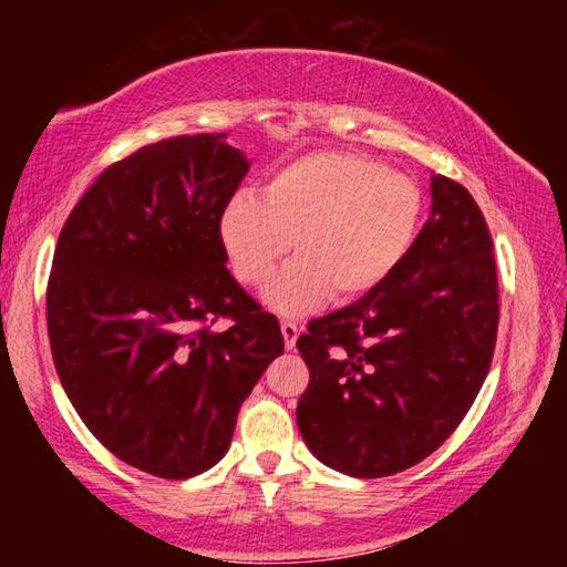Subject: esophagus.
Here are the masks:
<instances>
[{
	"label": "esophagus",
	"mask_w": 567,
	"mask_h": 567,
	"mask_svg": "<svg viewBox=\"0 0 567 567\" xmlns=\"http://www.w3.org/2000/svg\"><path fill=\"white\" fill-rule=\"evenodd\" d=\"M280 330H282V338H285V348L292 350L295 342H297V334H300V328H297V322L285 320V322L280 324Z\"/></svg>",
	"instance_id": "obj_1"
}]
</instances>
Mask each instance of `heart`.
Listing matches in <instances>:
<instances>
[{
    "label": "heart",
    "mask_w": 567,
    "mask_h": 567,
    "mask_svg": "<svg viewBox=\"0 0 567 567\" xmlns=\"http://www.w3.org/2000/svg\"><path fill=\"white\" fill-rule=\"evenodd\" d=\"M425 195L415 179L360 152H310L270 177L265 197L237 192L219 235L245 285L270 280L292 237L300 255L265 290L280 315H305L334 295L358 300L398 270L415 245Z\"/></svg>",
    "instance_id": "b5f03b06"
}]
</instances>
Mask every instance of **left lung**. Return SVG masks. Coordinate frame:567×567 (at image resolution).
<instances>
[{
    "label": "left lung",
    "mask_w": 567,
    "mask_h": 567,
    "mask_svg": "<svg viewBox=\"0 0 567 567\" xmlns=\"http://www.w3.org/2000/svg\"><path fill=\"white\" fill-rule=\"evenodd\" d=\"M430 192L433 213L398 270L297 338L310 370L297 427L344 475H395L435 453L491 370L501 320L491 229L455 179L435 175Z\"/></svg>",
    "instance_id": "left-lung-1"
}]
</instances>
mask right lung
<instances>
[{"label": "right lung", "mask_w": 567, "mask_h": 567, "mask_svg": "<svg viewBox=\"0 0 567 567\" xmlns=\"http://www.w3.org/2000/svg\"><path fill=\"white\" fill-rule=\"evenodd\" d=\"M249 162L225 134H182L114 162L56 239L47 330L90 433L142 473L217 465L285 340L227 270L219 219ZM227 331H213L219 318Z\"/></svg>", "instance_id": "add662e5"}]
</instances>
